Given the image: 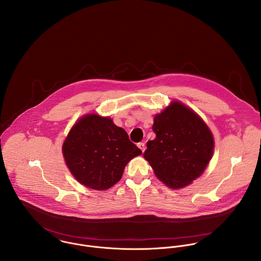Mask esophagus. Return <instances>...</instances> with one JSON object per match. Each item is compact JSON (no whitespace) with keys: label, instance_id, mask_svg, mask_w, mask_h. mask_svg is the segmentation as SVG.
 <instances>
[{"label":"esophagus","instance_id":"1","mask_svg":"<svg viewBox=\"0 0 261 261\" xmlns=\"http://www.w3.org/2000/svg\"><path fill=\"white\" fill-rule=\"evenodd\" d=\"M138 147L141 149V150L144 152L145 151V149H146V145H145V143H139L138 144Z\"/></svg>","mask_w":261,"mask_h":261}]
</instances>
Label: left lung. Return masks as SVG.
Masks as SVG:
<instances>
[{
	"label": "left lung",
	"instance_id": "1",
	"mask_svg": "<svg viewBox=\"0 0 261 261\" xmlns=\"http://www.w3.org/2000/svg\"><path fill=\"white\" fill-rule=\"evenodd\" d=\"M155 138L147 143L144 158L154 175L172 189L188 186L200 177L214 151V139L204 120L180 101L155 114Z\"/></svg>",
	"mask_w": 261,
	"mask_h": 261
}]
</instances>
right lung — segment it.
I'll return each instance as SVG.
<instances>
[{"label": "right lung", "instance_id": "1", "mask_svg": "<svg viewBox=\"0 0 261 261\" xmlns=\"http://www.w3.org/2000/svg\"><path fill=\"white\" fill-rule=\"evenodd\" d=\"M62 151L75 179L98 191L116 184L127 163L142 153L123 128L95 113L84 115L75 123Z\"/></svg>", "mask_w": 261, "mask_h": 261}]
</instances>
